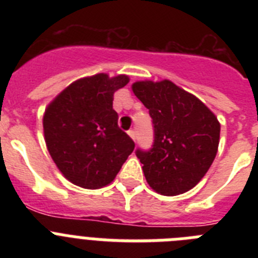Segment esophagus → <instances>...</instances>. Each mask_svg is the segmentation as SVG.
I'll list each match as a JSON object with an SVG mask.
<instances>
[{
	"label": "esophagus",
	"instance_id": "esophagus-1",
	"mask_svg": "<svg viewBox=\"0 0 258 258\" xmlns=\"http://www.w3.org/2000/svg\"><path fill=\"white\" fill-rule=\"evenodd\" d=\"M127 134L132 137V140H133V141L137 140V132L134 131V129H131V131L127 132Z\"/></svg>",
	"mask_w": 258,
	"mask_h": 258
}]
</instances>
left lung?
<instances>
[{
  "instance_id": "left-lung-1",
  "label": "left lung",
  "mask_w": 258,
  "mask_h": 258,
  "mask_svg": "<svg viewBox=\"0 0 258 258\" xmlns=\"http://www.w3.org/2000/svg\"><path fill=\"white\" fill-rule=\"evenodd\" d=\"M154 127L150 150L137 149L146 181L166 197L192 188L208 172L220 141V122L195 95L164 80L133 84Z\"/></svg>"
}]
</instances>
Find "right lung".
<instances>
[{
    "mask_svg": "<svg viewBox=\"0 0 258 258\" xmlns=\"http://www.w3.org/2000/svg\"><path fill=\"white\" fill-rule=\"evenodd\" d=\"M127 76L99 74L75 81L47 106L44 133L47 150L68 181L80 187L111 183L134 142L117 125L113 94Z\"/></svg>",
    "mask_w": 258,
    "mask_h": 258,
    "instance_id": "add662e5",
    "label": "right lung"
}]
</instances>
